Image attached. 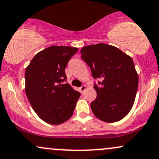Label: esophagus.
<instances>
[{"instance_id":"34e87169","label":"esophagus","mask_w":159,"mask_h":159,"mask_svg":"<svg viewBox=\"0 0 159 159\" xmlns=\"http://www.w3.org/2000/svg\"><path fill=\"white\" fill-rule=\"evenodd\" d=\"M86 88H87V87L85 86V85H82V86H81L79 89H80V91H81V92L83 93L85 90H86Z\"/></svg>"}]
</instances>
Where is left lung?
I'll return each instance as SVG.
<instances>
[{"label": "left lung", "instance_id": "left-lung-1", "mask_svg": "<svg viewBox=\"0 0 159 159\" xmlns=\"http://www.w3.org/2000/svg\"><path fill=\"white\" fill-rule=\"evenodd\" d=\"M81 57L91 68L97 98L91 103L93 114L113 123L124 118L133 107L139 78L130 56L115 46L99 43L82 48Z\"/></svg>", "mask_w": 159, "mask_h": 159}]
</instances>
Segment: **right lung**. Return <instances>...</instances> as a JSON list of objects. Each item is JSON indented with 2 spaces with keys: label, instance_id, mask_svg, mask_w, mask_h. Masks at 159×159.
Segmentation results:
<instances>
[{
  "label": "right lung",
  "instance_id": "right-lung-1",
  "mask_svg": "<svg viewBox=\"0 0 159 159\" xmlns=\"http://www.w3.org/2000/svg\"><path fill=\"white\" fill-rule=\"evenodd\" d=\"M78 48L52 46L38 52L25 71V91L33 110L49 124L70 119L80 93L68 83L66 69Z\"/></svg>",
  "mask_w": 159,
  "mask_h": 159
}]
</instances>
